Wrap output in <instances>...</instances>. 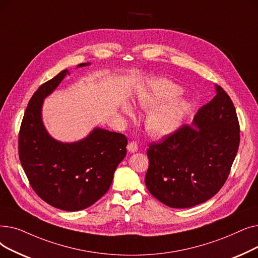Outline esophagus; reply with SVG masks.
Instances as JSON below:
<instances>
[{
    "label": "esophagus",
    "instance_id": "34e87169",
    "mask_svg": "<svg viewBox=\"0 0 258 258\" xmlns=\"http://www.w3.org/2000/svg\"><path fill=\"white\" fill-rule=\"evenodd\" d=\"M139 149V146H138V143L137 142H130L127 146V150L130 152V153H134L137 152Z\"/></svg>",
    "mask_w": 258,
    "mask_h": 258
}]
</instances>
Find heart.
<instances>
[{
    "label": "heart",
    "instance_id": "obj_1",
    "mask_svg": "<svg viewBox=\"0 0 258 258\" xmlns=\"http://www.w3.org/2000/svg\"><path fill=\"white\" fill-rule=\"evenodd\" d=\"M181 93L180 86L168 81H158L139 94L138 106L152 110L146 118V128L151 136H170L180 128L192 108L191 102L186 97L175 99ZM121 112L130 118L134 116L133 109L128 104L121 106Z\"/></svg>",
    "mask_w": 258,
    "mask_h": 258
}]
</instances>
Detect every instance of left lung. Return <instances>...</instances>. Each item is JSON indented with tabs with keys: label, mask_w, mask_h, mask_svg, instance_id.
Listing matches in <instances>:
<instances>
[{
	"label": "left lung",
	"mask_w": 258,
	"mask_h": 258,
	"mask_svg": "<svg viewBox=\"0 0 258 258\" xmlns=\"http://www.w3.org/2000/svg\"><path fill=\"white\" fill-rule=\"evenodd\" d=\"M216 95L183 125L147 155V189L171 208H190L207 202L228 178L239 146L236 110L227 92L215 85Z\"/></svg>",
	"instance_id": "1"
}]
</instances>
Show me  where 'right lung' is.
<instances>
[{
  "label": "right lung",
  "mask_w": 258,
  "mask_h": 258,
  "mask_svg": "<svg viewBox=\"0 0 258 258\" xmlns=\"http://www.w3.org/2000/svg\"><path fill=\"white\" fill-rule=\"evenodd\" d=\"M67 75L69 70L60 71L32 95L20 129L19 156L34 192L50 206L73 212L90 207L108 191L128 141L124 134L99 127L73 143L56 141L48 133L43 103Z\"/></svg>",
  "instance_id": "right-lung-1"
}]
</instances>
